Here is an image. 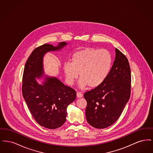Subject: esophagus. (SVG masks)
I'll use <instances>...</instances> for the list:
<instances>
[{"mask_svg":"<svg viewBox=\"0 0 153 153\" xmlns=\"http://www.w3.org/2000/svg\"><path fill=\"white\" fill-rule=\"evenodd\" d=\"M76 95H77V97H79V98H80V97H82V96H83L81 93L79 92H77V94H76Z\"/></svg>","mask_w":153,"mask_h":153,"instance_id":"1","label":"esophagus"}]
</instances>
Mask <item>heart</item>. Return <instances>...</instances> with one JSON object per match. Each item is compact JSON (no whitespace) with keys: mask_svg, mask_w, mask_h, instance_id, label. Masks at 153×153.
Returning <instances> with one entry per match:
<instances>
[{"mask_svg":"<svg viewBox=\"0 0 153 153\" xmlns=\"http://www.w3.org/2000/svg\"><path fill=\"white\" fill-rule=\"evenodd\" d=\"M112 63L109 51L105 49L85 48L76 51L71 62L64 64L63 69L67 82L72 85L79 74L81 88H94L101 85L107 77Z\"/></svg>","mask_w":153,"mask_h":153,"instance_id":"obj_1","label":"heart"}]
</instances>
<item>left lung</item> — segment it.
<instances>
[{
  "label": "left lung",
  "mask_w": 153,
  "mask_h": 153,
  "mask_svg": "<svg viewBox=\"0 0 153 153\" xmlns=\"http://www.w3.org/2000/svg\"><path fill=\"white\" fill-rule=\"evenodd\" d=\"M109 73L101 85L86 92L85 115L88 123L96 128L114 123L122 114L131 95V69L128 59L117 48Z\"/></svg>",
  "instance_id": "left-lung-1"
}]
</instances>
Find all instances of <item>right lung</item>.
Returning <instances> with one entry per match:
<instances>
[{"mask_svg": "<svg viewBox=\"0 0 153 153\" xmlns=\"http://www.w3.org/2000/svg\"><path fill=\"white\" fill-rule=\"evenodd\" d=\"M62 42L57 47L44 44L36 48L25 66L22 77V95L30 113L40 126L56 129L65 122L68 106L76 99V92L55 77L46 78L44 85L36 77L44 74L42 59L49 51L59 50L66 45Z\"/></svg>", "mask_w": 153, "mask_h": 153, "instance_id": "1", "label": "right lung"}]
</instances>
